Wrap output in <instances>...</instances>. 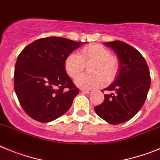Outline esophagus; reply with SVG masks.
I'll list each match as a JSON object with an SVG mask.
<instances>
[{
	"mask_svg": "<svg viewBox=\"0 0 160 160\" xmlns=\"http://www.w3.org/2000/svg\"><path fill=\"white\" fill-rule=\"evenodd\" d=\"M80 92L83 93H86V94H90V93L92 92V90H91V89H81Z\"/></svg>",
	"mask_w": 160,
	"mask_h": 160,
	"instance_id": "esophagus-1",
	"label": "esophagus"
}]
</instances>
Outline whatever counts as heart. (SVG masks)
Returning <instances> with one entry per match:
<instances>
[{
	"label": "heart",
	"mask_w": 160,
	"mask_h": 160,
	"mask_svg": "<svg viewBox=\"0 0 160 160\" xmlns=\"http://www.w3.org/2000/svg\"><path fill=\"white\" fill-rule=\"evenodd\" d=\"M92 63L89 71L92 75H79L85 65ZM64 68L72 78H77L75 83L83 89H92L103 85V78L111 80L116 76L119 68L117 59L112 56L111 52L101 44H91L81 48L80 55L71 52L64 61Z\"/></svg>",
	"instance_id": "obj_1"
}]
</instances>
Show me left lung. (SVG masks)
<instances>
[{"mask_svg":"<svg viewBox=\"0 0 160 160\" xmlns=\"http://www.w3.org/2000/svg\"><path fill=\"white\" fill-rule=\"evenodd\" d=\"M117 55L119 70L116 80L103 90L101 104L94 108L96 114L111 124H119L132 119L146 100L151 85L149 68L139 51L120 41L103 43ZM103 92V91H102Z\"/></svg>","mask_w":160,"mask_h":160,"instance_id":"8db88e82","label":"left lung"}]
</instances>
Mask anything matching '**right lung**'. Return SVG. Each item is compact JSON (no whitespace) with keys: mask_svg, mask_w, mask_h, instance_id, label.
I'll return each instance as SVG.
<instances>
[{"mask_svg":"<svg viewBox=\"0 0 160 160\" xmlns=\"http://www.w3.org/2000/svg\"><path fill=\"white\" fill-rule=\"evenodd\" d=\"M81 44L49 37L33 41L20 53L15 64L14 90L30 117L48 123L69 110L80 91L66 73L64 61Z\"/></svg>","mask_w":160,"mask_h":160,"instance_id":"add662e5","label":"right lung"}]
</instances>
